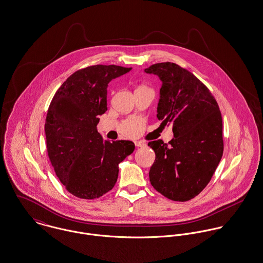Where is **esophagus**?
Returning <instances> with one entry per match:
<instances>
[{"instance_id": "esophagus-1", "label": "esophagus", "mask_w": 263, "mask_h": 263, "mask_svg": "<svg viewBox=\"0 0 263 263\" xmlns=\"http://www.w3.org/2000/svg\"><path fill=\"white\" fill-rule=\"evenodd\" d=\"M135 145L137 146V147H144V146H146V143L143 142V141H136Z\"/></svg>"}]
</instances>
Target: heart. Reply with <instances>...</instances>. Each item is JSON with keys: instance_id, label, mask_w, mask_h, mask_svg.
Wrapping results in <instances>:
<instances>
[{"instance_id": "heart-1", "label": "heart", "mask_w": 263, "mask_h": 263, "mask_svg": "<svg viewBox=\"0 0 263 263\" xmlns=\"http://www.w3.org/2000/svg\"><path fill=\"white\" fill-rule=\"evenodd\" d=\"M136 135H137V134H135V135H131V136H130V137H135V136H136Z\"/></svg>"}]
</instances>
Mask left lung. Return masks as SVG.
<instances>
[{"mask_svg": "<svg viewBox=\"0 0 263 263\" xmlns=\"http://www.w3.org/2000/svg\"><path fill=\"white\" fill-rule=\"evenodd\" d=\"M144 71L162 83L156 116L172 123L174 132L168 144L148 143L155 152L149 179L167 199L185 202L204 190L222 158L221 112L204 84L179 65L161 62Z\"/></svg>", "mask_w": 263, "mask_h": 263, "instance_id": "1", "label": "left lung"}]
</instances>
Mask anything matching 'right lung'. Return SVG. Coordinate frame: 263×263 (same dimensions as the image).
I'll list each match as a JSON object with an SVG mask.
<instances>
[{
    "label": "right lung",
    "mask_w": 263,
    "mask_h": 263,
    "mask_svg": "<svg viewBox=\"0 0 263 263\" xmlns=\"http://www.w3.org/2000/svg\"><path fill=\"white\" fill-rule=\"evenodd\" d=\"M132 68L97 64L72 73L55 92L45 121L49 159L61 183L73 196L92 200L111 191L119 163L132 141L104 140L97 131L107 110L109 83Z\"/></svg>",
    "instance_id": "obj_1"
}]
</instances>
